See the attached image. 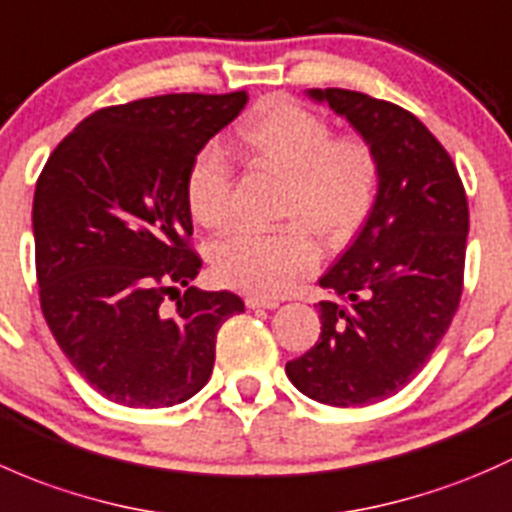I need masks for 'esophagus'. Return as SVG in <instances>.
<instances>
[{
    "label": "esophagus",
    "mask_w": 512,
    "mask_h": 512,
    "mask_svg": "<svg viewBox=\"0 0 512 512\" xmlns=\"http://www.w3.org/2000/svg\"><path fill=\"white\" fill-rule=\"evenodd\" d=\"M246 308H268V310H273V308H278V300L276 298H266V295H256V293H249L246 295Z\"/></svg>",
    "instance_id": "obj_1"
}]
</instances>
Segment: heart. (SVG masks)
Returning <instances> with one entry per match:
<instances>
[{
	"mask_svg": "<svg viewBox=\"0 0 512 512\" xmlns=\"http://www.w3.org/2000/svg\"><path fill=\"white\" fill-rule=\"evenodd\" d=\"M251 160L286 172L278 229H239L209 251L221 286L256 295H281L318 263V246L342 244L360 231L377 202L382 165L362 138L335 135L328 120L293 100H271L254 110L236 133ZM234 167L226 152L207 145L184 177V199L207 229L231 221Z\"/></svg>",
	"mask_w": 512,
	"mask_h": 512,
	"instance_id": "1",
	"label": "heart"
}]
</instances>
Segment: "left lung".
I'll return each mask as SVG.
<instances>
[{
    "label": "left lung",
    "mask_w": 512,
    "mask_h": 512,
    "mask_svg": "<svg viewBox=\"0 0 512 512\" xmlns=\"http://www.w3.org/2000/svg\"><path fill=\"white\" fill-rule=\"evenodd\" d=\"M377 150V202L320 278V337L286 365L310 399L365 407L407 387L449 330L463 293L468 199L451 155L409 110L345 88H313Z\"/></svg>",
    "instance_id": "8db88e82"
}]
</instances>
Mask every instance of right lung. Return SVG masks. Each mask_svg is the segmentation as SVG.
Returning a JSON list of instances; mask_svg holds the SVG:
<instances>
[{
    "label": "right lung",
    "mask_w": 512,
    "mask_h": 512,
    "mask_svg": "<svg viewBox=\"0 0 512 512\" xmlns=\"http://www.w3.org/2000/svg\"><path fill=\"white\" fill-rule=\"evenodd\" d=\"M246 91L167 93L110 105L63 138L36 179L41 313L63 355L105 399L172 407L212 377L217 333L244 310L197 291L184 177L246 105Z\"/></svg>",
    "instance_id": "add662e5"
}]
</instances>
